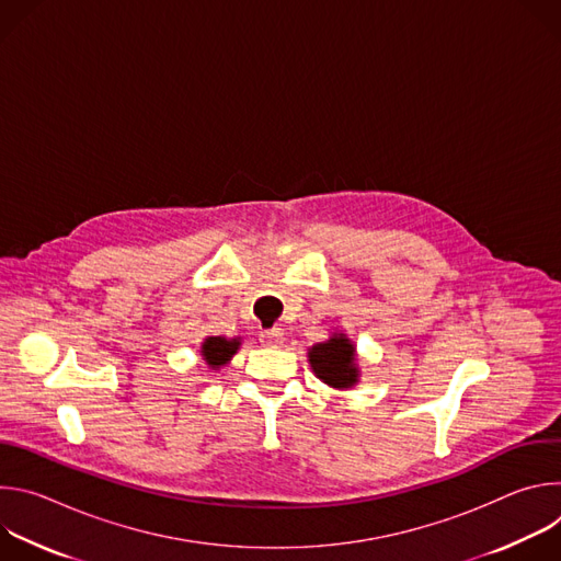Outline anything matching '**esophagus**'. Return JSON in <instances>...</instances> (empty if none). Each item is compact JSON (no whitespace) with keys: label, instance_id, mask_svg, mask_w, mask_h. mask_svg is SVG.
Masks as SVG:
<instances>
[{"label":"esophagus","instance_id":"obj_1","mask_svg":"<svg viewBox=\"0 0 561 561\" xmlns=\"http://www.w3.org/2000/svg\"><path fill=\"white\" fill-rule=\"evenodd\" d=\"M284 340H286V335H284L282 329H271V331H264V333L260 335V342H262L266 348H279V346H284Z\"/></svg>","mask_w":561,"mask_h":561}]
</instances>
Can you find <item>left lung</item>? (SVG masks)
Here are the masks:
<instances>
[{"mask_svg":"<svg viewBox=\"0 0 561 561\" xmlns=\"http://www.w3.org/2000/svg\"><path fill=\"white\" fill-rule=\"evenodd\" d=\"M308 362L319 379L337 390H346L359 379L355 346L344 333H335L329 342L314 344L308 351Z\"/></svg>","mask_w":561,"mask_h":561,"instance_id":"8db88e82","label":"left lung"}]
</instances>
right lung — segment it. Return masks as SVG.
<instances>
[{
    "label": "right lung",
    "instance_id": "1",
    "mask_svg": "<svg viewBox=\"0 0 561 561\" xmlns=\"http://www.w3.org/2000/svg\"><path fill=\"white\" fill-rule=\"evenodd\" d=\"M239 344H242V340H239V337H232V340L206 337L204 344H202V357L213 370H217V368H221L224 364L230 362V357L237 353Z\"/></svg>",
    "mask_w": 561,
    "mask_h": 561
}]
</instances>
